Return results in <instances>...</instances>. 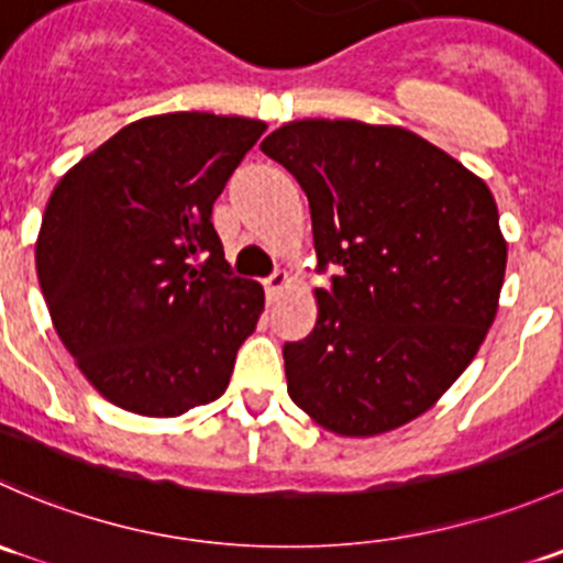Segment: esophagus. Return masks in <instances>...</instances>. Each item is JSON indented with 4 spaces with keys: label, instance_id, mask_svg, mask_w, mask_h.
<instances>
[{
    "label": "esophagus",
    "instance_id": "esophagus-1",
    "mask_svg": "<svg viewBox=\"0 0 563 563\" xmlns=\"http://www.w3.org/2000/svg\"><path fill=\"white\" fill-rule=\"evenodd\" d=\"M288 286H291V277H288L286 272H275V275L266 277L264 280L266 299H269V302H275V299H280L283 291H288Z\"/></svg>",
    "mask_w": 563,
    "mask_h": 563
}]
</instances>
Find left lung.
I'll return each mask as SVG.
<instances>
[{
    "mask_svg": "<svg viewBox=\"0 0 563 563\" xmlns=\"http://www.w3.org/2000/svg\"><path fill=\"white\" fill-rule=\"evenodd\" d=\"M308 192L318 264L313 332L286 343L288 395L345 439L422 417L479 351L507 269L482 176L397 124L297 119L261 141Z\"/></svg>",
    "mask_w": 563,
    "mask_h": 563,
    "instance_id": "8db88e82",
    "label": "left lung"
}]
</instances>
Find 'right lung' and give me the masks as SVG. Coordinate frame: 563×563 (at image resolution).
<instances>
[{
    "label": "right lung",
    "instance_id": "add662e5",
    "mask_svg": "<svg viewBox=\"0 0 563 563\" xmlns=\"http://www.w3.org/2000/svg\"><path fill=\"white\" fill-rule=\"evenodd\" d=\"M264 130L155 113L56 181L35 242L40 291L62 345L113 406L168 419L229 387L264 288L229 272L212 203Z\"/></svg>",
    "mask_w": 563,
    "mask_h": 563
}]
</instances>
